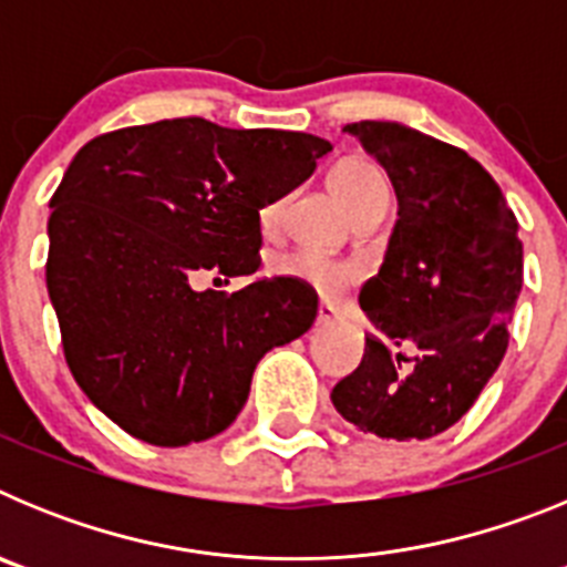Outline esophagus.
I'll return each mask as SVG.
<instances>
[{
	"mask_svg": "<svg viewBox=\"0 0 567 567\" xmlns=\"http://www.w3.org/2000/svg\"><path fill=\"white\" fill-rule=\"evenodd\" d=\"M334 320H340V312L332 307V303H320L318 307V327H329V323H334Z\"/></svg>",
	"mask_w": 567,
	"mask_h": 567,
	"instance_id": "esophagus-1",
	"label": "esophagus"
}]
</instances>
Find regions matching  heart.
<instances>
[{
  "mask_svg": "<svg viewBox=\"0 0 567 567\" xmlns=\"http://www.w3.org/2000/svg\"><path fill=\"white\" fill-rule=\"evenodd\" d=\"M332 189L338 193V198L343 202V207L349 213H358L365 204L374 202H389V178H385L383 169L372 162V158H343V162L334 164L332 175ZM280 218V202L267 204L260 209V227L264 233H272L278 227ZM272 272L280 278H295L300 280L303 287H309L312 292H318L320 298H340L346 289L352 287L358 280V267L352 264H343V260H329L320 258L312 252H284L272 260Z\"/></svg>",
  "mask_w": 567,
  "mask_h": 567,
  "instance_id": "heart-1",
  "label": "heart"
}]
</instances>
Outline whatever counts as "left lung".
Wrapping results in <instances>:
<instances>
[{"label":"left lung","instance_id":"obj_1","mask_svg":"<svg viewBox=\"0 0 567 567\" xmlns=\"http://www.w3.org/2000/svg\"><path fill=\"white\" fill-rule=\"evenodd\" d=\"M343 130L392 178L398 224L360 292L374 332L332 403L374 437L429 440L468 412L503 363L523 289L519 224L465 150L394 122Z\"/></svg>","mask_w":567,"mask_h":567}]
</instances>
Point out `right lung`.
Instances as JSON below:
<instances>
[{
  "instance_id": "add662e5",
  "label": "right lung",
  "mask_w": 567,
  "mask_h": 567,
  "mask_svg": "<svg viewBox=\"0 0 567 567\" xmlns=\"http://www.w3.org/2000/svg\"><path fill=\"white\" fill-rule=\"evenodd\" d=\"M327 138L164 118L84 144L50 198V303L90 403L150 445L221 434L258 360L315 323L318 292L258 278L260 209L312 175Z\"/></svg>"
}]
</instances>
